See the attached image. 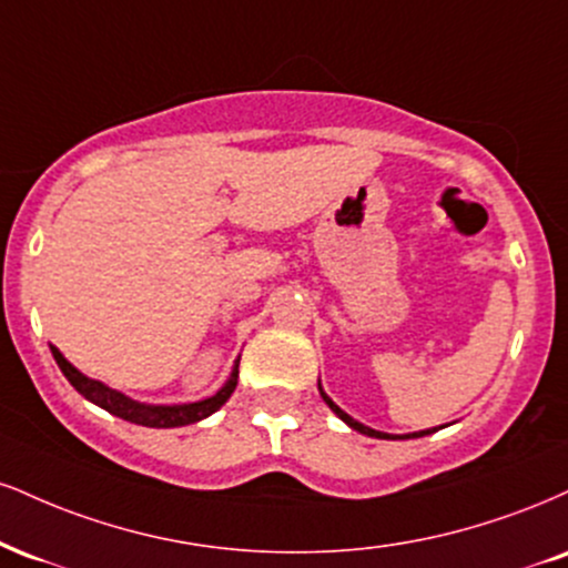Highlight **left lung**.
Here are the masks:
<instances>
[{
  "mask_svg": "<svg viewBox=\"0 0 568 568\" xmlns=\"http://www.w3.org/2000/svg\"><path fill=\"white\" fill-rule=\"evenodd\" d=\"M320 394H323L325 405H327V407H331V409H333V413H336V415H338V418L346 423V426H349V428H354V432L365 434V436H375V439H415V436H428V434H434V432H436V428H426V432H415V434H402V436H394V434H384V432H375V428H367V426H362V423H359V420H354V418H352V415H346V413H344V409H341V407L336 405V402H333V399H331V396H327V394L323 392V386H320Z\"/></svg>",
  "mask_w": 568,
  "mask_h": 568,
  "instance_id": "left-lung-1",
  "label": "left lung"
}]
</instances>
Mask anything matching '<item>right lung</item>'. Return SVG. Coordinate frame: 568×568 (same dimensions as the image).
Returning a JSON list of instances; mask_svg holds the SVG:
<instances>
[{
    "instance_id": "right-lung-1",
    "label": "right lung",
    "mask_w": 568,
    "mask_h": 568,
    "mask_svg": "<svg viewBox=\"0 0 568 568\" xmlns=\"http://www.w3.org/2000/svg\"><path fill=\"white\" fill-rule=\"evenodd\" d=\"M50 349L60 371H63L65 378L71 381V386L77 388L84 399L94 402V405L102 409H108V413L115 415V418H124L129 423H136V426H148V428H176V426H190V423L209 418V415L216 413V409L230 399V394L235 392L237 365H241V359H235L230 381L219 388L214 396H209V399L190 402V405H142V402L129 399L126 394L115 392V388H108L105 384H100V381L87 378V375L79 373L77 367L63 357V354L54 349V346H50Z\"/></svg>"
}]
</instances>
